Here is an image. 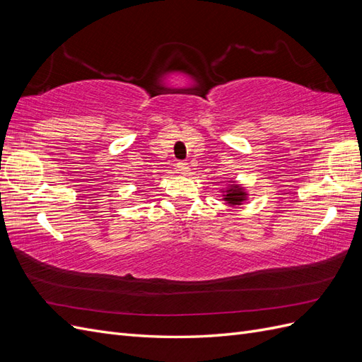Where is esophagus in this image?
Wrapping results in <instances>:
<instances>
[{
  "instance_id": "34e87169",
  "label": "esophagus",
  "mask_w": 362,
  "mask_h": 362,
  "mask_svg": "<svg viewBox=\"0 0 362 362\" xmlns=\"http://www.w3.org/2000/svg\"><path fill=\"white\" fill-rule=\"evenodd\" d=\"M177 169H178V172H180L181 175H189V173H190L189 164L184 163V161H180V163L177 164Z\"/></svg>"
}]
</instances>
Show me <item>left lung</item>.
<instances>
[{
    "mask_svg": "<svg viewBox=\"0 0 362 362\" xmlns=\"http://www.w3.org/2000/svg\"><path fill=\"white\" fill-rule=\"evenodd\" d=\"M226 189H221L222 193V199L225 201V204H228L229 206H237V205H243L247 198L249 193L247 189L243 187L242 184H238L237 181L231 180L226 182Z\"/></svg>",
    "mask_w": 362,
    "mask_h": 362,
    "instance_id": "8db88e82",
    "label": "left lung"
}]
</instances>
